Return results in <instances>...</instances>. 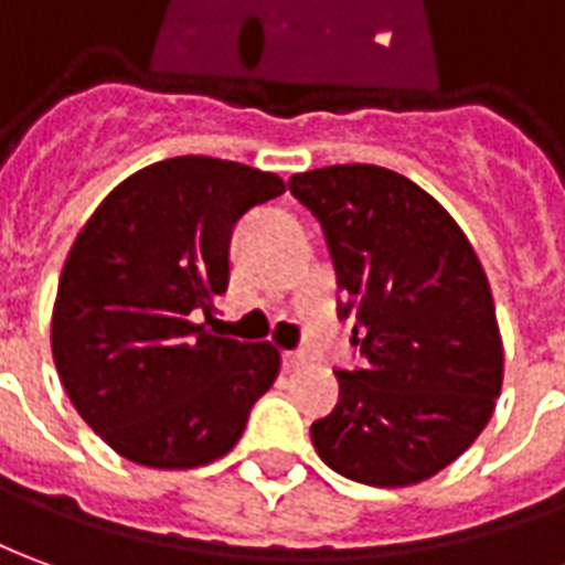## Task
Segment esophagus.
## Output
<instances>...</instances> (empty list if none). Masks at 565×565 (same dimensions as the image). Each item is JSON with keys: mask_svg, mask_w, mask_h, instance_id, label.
Masks as SVG:
<instances>
[{"mask_svg": "<svg viewBox=\"0 0 565 565\" xmlns=\"http://www.w3.org/2000/svg\"><path fill=\"white\" fill-rule=\"evenodd\" d=\"M282 363H286V369H305V365L310 363V356H307L305 350H289V353L282 356Z\"/></svg>", "mask_w": 565, "mask_h": 565, "instance_id": "esophagus-1", "label": "esophagus"}]
</instances>
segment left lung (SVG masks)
<instances>
[{
	"mask_svg": "<svg viewBox=\"0 0 565 565\" xmlns=\"http://www.w3.org/2000/svg\"><path fill=\"white\" fill-rule=\"evenodd\" d=\"M329 243L341 320L363 365L334 372L338 406L310 439L341 477L415 486L483 434L504 379L495 301L452 215L381 166L291 174Z\"/></svg>",
	"mask_w": 565,
	"mask_h": 565,
	"instance_id": "8db88e82",
	"label": "left lung"
}]
</instances>
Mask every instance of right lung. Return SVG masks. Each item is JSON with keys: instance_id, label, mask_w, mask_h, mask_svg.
I'll return each mask as SVG.
<instances>
[{"instance_id": "obj_1", "label": "right lung", "mask_w": 565, "mask_h": 565, "mask_svg": "<svg viewBox=\"0 0 565 565\" xmlns=\"http://www.w3.org/2000/svg\"><path fill=\"white\" fill-rule=\"evenodd\" d=\"M282 190L270 171L174 157L135 171L85 221L57 282L52 356L113 452L186 470L243 437L279 350L217 338L193 317L227 291L233 224Z\"/></svg>"}]
</instances>
